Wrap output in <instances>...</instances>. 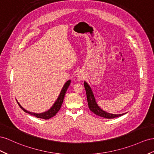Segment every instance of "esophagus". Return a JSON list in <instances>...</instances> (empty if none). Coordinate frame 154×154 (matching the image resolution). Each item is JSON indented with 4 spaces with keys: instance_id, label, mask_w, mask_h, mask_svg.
<instances>
[{
    "instance_id": "obj_1",
    "label": "esophagus",
    "mask_w": 154,
    "mask_h": 154,
    "mask_svg": "<svg viewBox=\"0 0 154 154\" xmlns=\"http://www.w3.org/2000/svg\"><path fill=\"white\" fill-rule=\"evenodd\" d=\"M77 76H78V78H79V79H82L83 78H84V73H83L82 72H78V73H77Z\"/></svg>"
}]
</instances>
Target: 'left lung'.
I'll list each match as a JSON object with an SVG mask.
<instances>
[{
  "instance_id": "obj_1",
  "label": "left lung",
  "mask_w": 154,
  "mask_h": 154,
  "mask_svg": "<svg viewBox=\"0 0 154 154\" xmlns=\"http://www.w3.org/2000/svg\"><path fill=\"white\" fill-rule=\"evenodd\" d=\"M84 87L86 91L87 99V102H88L89 107L90 110L94 114H96L97 115H98L100 117H102L103 118L114 119L115 117H120V116H122L126 113H122V114H111L109 113H107V112L105 111H103L97 104V103L96 102V99H95L94 94L93 93V91L91 89L90 85L87 84L85 81L84 82Z\"/></svg>"
}]
</instances>
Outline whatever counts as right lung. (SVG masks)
Wrapping results in <instances>:
<instances>
[{"instance_id": "1", "label": "right lung", "mask_w": 154, "mask_h": 154, "mask_svg": "<svg viewBox=\"0 0 154 154\" xmlns=\"http://www.w3.org/2000/svg\"><path fill=\"white\" fill-rule=\"evenodd\" d=\"M70 84V80H68L64 84L63 88H62V89L61 91L60 95L58 96L57 100H56V102H54V103L53 104V106L51 108H50L48 110H47V111L43 112V113H33V112L28 111H27V110L24 109V108H23L21 106V105H20V103L18 102L17 100V102L18 104L20 106V107L21 108V109L24 112H26V113L30 114V115H32L33 116H35V117H36L37 118L43 119H45V120L49 119L53 117L54 116H55L57 112L59 111V110L60 109L62 103H63V99H64V97H65V94L66 93V91H67Z\"/></svg>"}]
</instances>
